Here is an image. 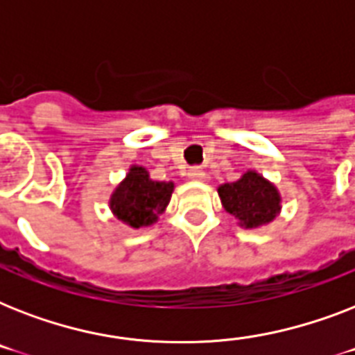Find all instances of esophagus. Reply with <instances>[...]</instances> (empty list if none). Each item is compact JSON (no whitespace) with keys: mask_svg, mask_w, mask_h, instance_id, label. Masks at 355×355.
<instances>
[{"mask_svg":"<svg viewBox=\"0 0 355 355\" xmlns=\"http://www.w3.org/2000/svg\"><path fill=\"white\" fill-rule=\"evenodd\" d=\"M188 177L191 178V180H205L206 173L202 167L195 166V167H189L188 169Z\"/></svg>","mask_w":355,"mask_h":355,"instance_id":"esophagus-1","label":"esophagus"}]
</instances>
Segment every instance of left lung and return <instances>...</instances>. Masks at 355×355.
Masks as SVG:
<instances>
[{
  "instance_id": "8db88e82",
  "label": "left lung",
  "mask_w": 355,
  "mask_h": 355,
  "mask_svg": "<svg viewBox=\"0 0 355 355\" xmlns=\"http://www.w3.org/2000/svg\"><path fill=\"white\" fill-rule=\"evenodd\" d=\"M219 197L225 210L245 228L267 225L280 211V193L256 171H247L239 180L219 186Z\"/></svg>"
}]
</instances>
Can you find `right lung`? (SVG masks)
Wrapping results in <instances>:
<instances>
[{"label":"right lung","instance_id":"add662e5","mask_svg":"<svg viewBox=\"0 0 355 355\" xmlns=\"http://www.w3.org/2000/svg\"><path fill=\"white\" fill-rule=\"evenodd\" d=\"M173 182H158L141 166H132L110 199V208L128 227H149L166 210L171 199Z\"/></svg>","mask_w":355,"mask_h":355}]
</instances>
